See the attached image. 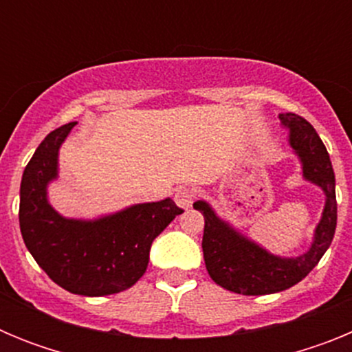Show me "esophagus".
<instances>
[{
  "label": "esophagus",
  "mask_w": 352,
  "mask_h": 352,
  "mask_svg": "<svg viewBox=\"0 0 352 352\" xmlns=\"http://www.w3.org/2000/svg\"><path fill=\"white\" fill-rule=\"evenodd\" d=\"M194 199H195V194L194 190H190V188H179V190H176V194H174V201H176V204H178L179 208H185V210H188V208L192 206Z\"/></svg>",
  "instance_id": "obj_1"
}]
</instances>
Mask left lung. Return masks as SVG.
<instances>
[{
	"label": "left lung",
	"instance_id": "obj_1",
	"mask_svg": "<svg viewBox=\"0 0 352 352\" xmlns=\"http://www.w3.org/2000/svg\"><path fill=\"white\" fill-rule=\"evenodd\" d=\"M278 118L303 164L305 179L321 186L326 194L322 219L310 250L294 259L273 256L220 220L204 201L194 203L195 210L204 214L203 252L208 273L214 284L245 296L280 292L303 280L324 256L337 227L335 173L326 146L305 118L292 113Z\"/></svg>",
	"mask_w": 352,
	"mask_h": 352
}]
</instances>
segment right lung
Wrapping results in <instances>:
<instances>
[{"label": "right lung", "instance_id": "obj_1", "mask_svg": "<svg viewBox=\"0 0 352 352\" xmlns=\"http://www.w3.org/2000/svg\"><path fill=\"white\" fill-rule=\"evenodd\" d=\"M76 125L72 121L52 130L28 162L19 223L28 250L52 282L74 294L107 296L132 287L144 275L153 239L183 210L164 199L93 222L56 213L47 203V183L58 176V149Z\"/></svg>", "mask_w": 352, "mask_h": 352}]
</instances>
